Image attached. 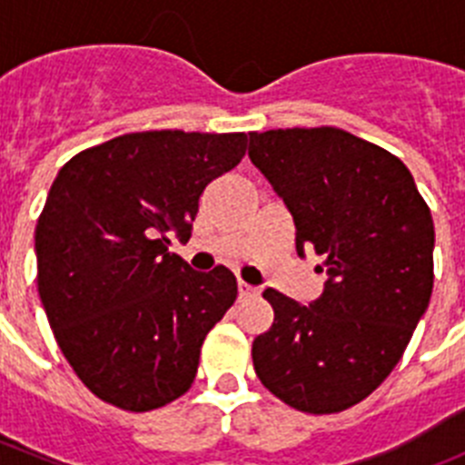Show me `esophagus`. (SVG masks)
Segmentation results:
<instances>
[{
  "mask_svg": "<svg viewBox=\"0 0 465 465\" xmlns=\"http://www.w3.org/2000/svg\"><path fill=\"white\" fill-rule=\"evenodd\" d=\"M237 291H240V298H246V295H256L258 293L256 286H249V283H244V282L237 283Z\"/></svg>",
  "mask_w": 465,
  "mask_h": 465,
  "instance_id": "esophagus-1",
  "label": "esophagus"
}]
</instances>
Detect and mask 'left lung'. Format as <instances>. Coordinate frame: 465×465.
<instances>
[{"label":"left lung","instance_id":"1","mask_svg":"<svg viewBox=\"0 0 465 465\" xmlns=\"http://www.w3.org/2000/svg\"><path fill=\"white\" fill-rule=\"evenodd\" d=\"M249 158L314 249L322 295L268 289L274 323L253 340L262 384L310 414L342 412L396 368L433 291L430 209L402 160L340 127L249 133Z\"/></svg>","mask_w":465,"mask_h":465}]
</instances>
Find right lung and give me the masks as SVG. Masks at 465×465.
Returning <instances> with one entry per match:
<instances>
[{"label": "right lung", "mask_w": 465, "mask_h": 465, "mask_svg": "<svg viewBox=\"0 0 465 465\" xmlns=\"http://www.w3.org/2000/svg\"><path fill=\"white\" fill-rule=\"evenodd\" d=\"M244 153V133L153 130L57 172L36 223V283L64 359L104 402L149 412L191 389L237 282L223 265L195 272L167 235L191 240L200 195Z\"/></svg>", "instance_id": "1"}]
</instances>
